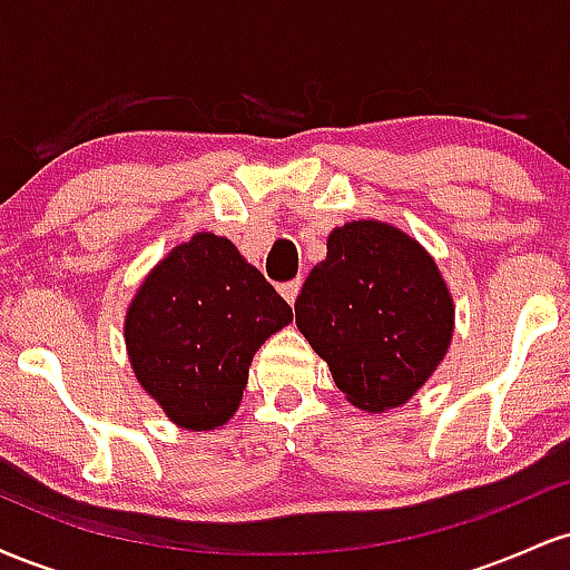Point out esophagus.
<instances>
[{
    "label": "esophagus",
    "instance_id": "1",
    "mask_svg": "<svg viewBox=\"0 0 570 570\" xmlns=\"http://www.w3.org/2000/svg\"><path fill=\"white\" fill-rule=\"evenodd\" d=\"M299 286H303V281H299V278L286 281V284H281V286H278L281 297H284L286 303H289V305H294V299H297V294H299Z\"/></svg>",
    "mask_w": 570,
    "mask_h": 570
}]
</instances>
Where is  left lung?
<instances>
[{
	"label": "left lung",
	"instance_id": "obj_1",
	"mask_svg": "<svg viewBox=\"0 0 570 570\" xmlns=\"http://www.w3.org/2000/svg\"><path fill=\"white\" fill-rule=\"evenodd\" d=\"M297 330L330 364L353 407H402L440 367L455 330L453 294L434 257L381 219L345 222L305 278Z\"/></svg>",
	"mask_w": 570,
	"mask_h": 570
}]
</instances>
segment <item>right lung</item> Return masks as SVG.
Wrapping results in <instances>:
<instances>
[{
  "label": "right lung",
  "mask_w": 570,
  "mask_h": 570,
  "mask_svg": "<svg viewBox=\"0 0 570 570\" xmlns=\"http://www.w3.org/2000/svg\"><path fill=\"white\" fill-rule=\"evenodd\" d=\"M292 322V307L233 240L195 233L136 289L126 348L136 381L187 431L225 426L238 410L254 353Z\"/></svg>",
  "instance_id": "obj_1"
}]
</instances>
